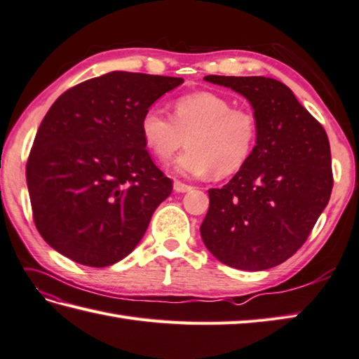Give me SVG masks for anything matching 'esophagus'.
I'll use <instances>...</instances> for the list:
<instances>
[{
  "label": "esophagus",
  "mask_w": 359,
  "mask_h": 359,
  "mask_svg": "<svg viewBox=\"0 0 359 359\" xmlns=\"http://www.w3.org/2000/svg\"><path fill=\"white\" fill-rule=\"evenodd\" d=\"M192 189H194L192 186L184 184V182H181V181H175V182H173V190H175V192H178V194L190 192V190H192Z\"/></svg>",
  "instance_id": "1"
}]
</instances>
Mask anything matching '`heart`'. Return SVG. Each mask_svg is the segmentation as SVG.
I'll return each instance as SVG.
<instances>
[{
  "instance_id": "heart-1",
  "label": "heart",
  "mask_w": 359,
  "mask_h": 359,
  "mask_svg": "<svg viewBox=\"0 0 359 359\" xmlns=\"http://www.w3.org/2000/svg\"><path fill=\"white\" fill-rule=\"evenodd\" d=\"M141 135L159 161L184 146L189 149L173 164L181 175L215 178L233 175L247 163L257 142V121L244 109L213 92L186 95L173 104V119L156 106L141 118Z\"/></svg>"
}]
</instances>
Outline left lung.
<instances>
[{"mask_svg": "<svg viewBox=\"0 0 359 359\" xmlns=\"http://www.w3.org/2000/svg\"><path fill=\"white\" fill-rule=\"evenodd\" d=\"M250 102L257 142L226 186L209 189L201 238L222 264L266 270L306 243L333 187L323 126L281 81L266 76H204Z\"/></svg>", "mask_w": 359, "mask_h": 359, "instance_id": "obj_1", "label": "left lung"}]
</instances>
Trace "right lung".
Segmentation results:
<instances>
[{"label":"right lung","mask_w":359,"mask_h":359,"mask_svg":"<svg viewBox=\"0 0 359 359\" xmlns=\"http://www.w3.org/2000/svg\"><path fill=\"white\" fill-rule=\"evenodd\" d=\"M182 78L109 72L72 87L36 132L26 167L39 235L89 267L126 258L144 236L172 181L154 164L141 118Z\"/></svg>","instance_id":"add662e5"}]
</instances>
